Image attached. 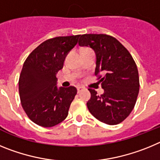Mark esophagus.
Segmentation results:
<instances>
[{"mask_svg": "<svg viewBox=\"0 0 160 160\" xmlns=\"http://www.w3.org/2000/svg\"><path fill=\"white\" fill-rule=\"evenodd\" d=\"M83 87H77V90H78V93H79L80 92V91H81V90H83Z\"/></svg>", "mask_w": 160, "mask_h": 160, "instance_id": "esophagus-1", "label": "esophagus"}]
</instances>
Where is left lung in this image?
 I'll return each instance as SVG.
<instances>
[{
	"mask_svg": "<svg viewBox=\"0 0 160 160\" xmlns=\"http://www.w3.org/2000/svg\"><path fill=\"white\" fill-rule=\"evenodd\" d=\"M80 46H90L96 54L97 76L104 94L90 88L87 105L94 118L108 125H116L129 116L136 102L139 78L132 56L116 38L107 34H83Z\"/></svg>",
	"mask_w": 160,
	"mask_h": 160,
	"instance_id": "left-lung-1",
	"label": "left lung"
}]
</instances>
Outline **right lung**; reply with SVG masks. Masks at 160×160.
<instances>
[{
	"mask_svg": "<svg viewBox=\"0 0 160 160\" xmlns=\"http://www.w3.org/2000/svg\"><path fill=\"white\" fill-rule=\"evenodd\" d=\"M80 37L48 39L33 49L24 62L18 82L21 103L29 119L41 127L51 128L67 117L77 89L58 88L56 74Z\"/></svg>",
	"mask_w": 160,
	"mask_h": 160,
	"instance_id": "1",
	"label": "right lung"
}]
</instances>
